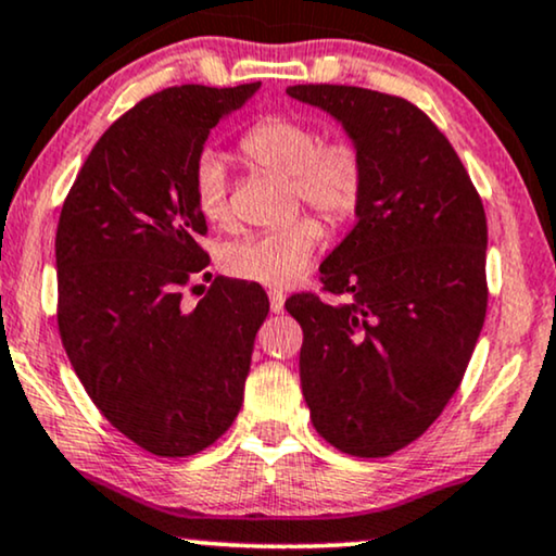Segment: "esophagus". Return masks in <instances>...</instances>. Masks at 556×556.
<instances>
[{"label":"esophagus","instance_id":"34e87169","mask_svg":"<svg viewBox=\"0 0 556 556\" xmlns=\"http://www.w3.org/2000/svg\"><path fill=\"white\" fill-rule=\"evenodd\" d=\"M269 307H271V313H282L285 311V294L279 290H269Z\"/></svg>","mask_w":556,"mask_h":556}]
</instances>
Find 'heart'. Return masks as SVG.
I'll use <instances>...</instances> for the list:
<instances>
[{"label": "heart", "instance_id": "obj_1", "mask_svg": "<svg viewBox=\"0 0 556 556\" xmlns=\"http://www.w3.org/2000/svg\"><path fill=\"white\" fill-rule=\"evenodd\" d=\"M241 151L258 168L290 179L292 205H307L330 226H343L359 213L367 192V159L351 138L323 140L318 125L298 115H266L241 138ZM192 197L200 215L217 228L233 223L230 179L217 151H202L192 166ZM323 243L320 223L311 215L282 228L245 236L223 251L230 277L266 287L294 282Z\"/></svg>", "mask_w": 556, "mask_h": 556}]
</instances>
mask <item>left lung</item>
<instances>
[{"instance_id":"obj_1","label":"left lung","mask_w":556,"mask_h":556,"mask_svg":"<svg viewBox=\"0 0 556 556\" xmlns=\"http://www.w3.org/2000/svg\"><path fill=\"white\" fill-rule=\"evenodd\" d=\"M367 159L359 223L320 264L315 292L285 302L300 323V384L315 431L377 459L424 435L459 388L488 313V220L444 132L416 104L346 84H294Z\"/></svg>"}]
</instances>
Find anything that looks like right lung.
Masks as SVG:
<instances>
[{
	"instance_id": "obj_1",
	"label": "right lung",
	"mask_w": 556,
	"mask_h": 556,
	"mask_svg": "<svg viewBox=\"0 0 556 556\" xmlns=\"http://www.w3.org/2000/svg\"><path fill=\"white\" fill-rule=\"evenodd\" d=\"M256 89L181 84L140 100L102 132L61 207L63 349L97 410L156 456H192L228 431L269 313L262 287L226 277L181 305L192 277H210L192 166Z\"/></svg>"
}]
</instances>
